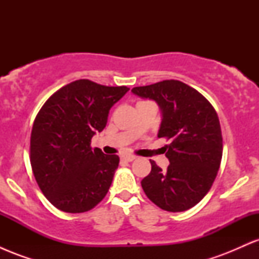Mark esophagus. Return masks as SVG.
<instances>
[{
	"label": "esophagus",
	"mask_w": 259,
	"mask_h": 259,
	"mask_svg": "<svg viewBox=\"0 0 259 259\" xmlns=\"http://www.w3.org/2000/svg\"><path fill=\"white\" fill-rule=\"evenodd\" d=\"M136 158V156L134 154H125V156H121V160H125V162H132Z\"/></svg>",
	"instance_id": "34e87169"
}]
</instances>
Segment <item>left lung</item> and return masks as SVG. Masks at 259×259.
<instances>
[{
  "mask_svg": "<svg viewBox=\"0 0 259 259\" xmlns=\"http://www.w3.org/2000/svg\"><path fill=\"white\" fill-rule=\"evenodd\" d=\"M154 100L162 109L158 138L169 140L164 152L167 170L154 160L141 186L156 206L184 212L200 202L212 187L221 167L223 138L214 107L203 95L179 80H163L132 90Z\"/></svg>",
  "mask_w": 259,
  "mask_h": 259,
  "instance_id": "8db88e82",
  "label": "left lung"
}]
</instances>
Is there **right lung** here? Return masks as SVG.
<instances>
[{
    "label": "right lung",
    "instance_id": "right-lung-1",
    "mask_svg": "<svg viewBox=\"0 0 259 259\" xmlns=\"http://www.w3.org/2000/svg\"><path fill=\"white\" fill-rule=\"evenodd\" d=\"M127 91L80 79L56 91L38 111L30 136L31 169L56 208L84 213L105 198L119 157L91 148V139L105 129L109 109Z\"/></svg>",
    "mask_w": 259,
    "mask_h": 259
}]
</instances>
